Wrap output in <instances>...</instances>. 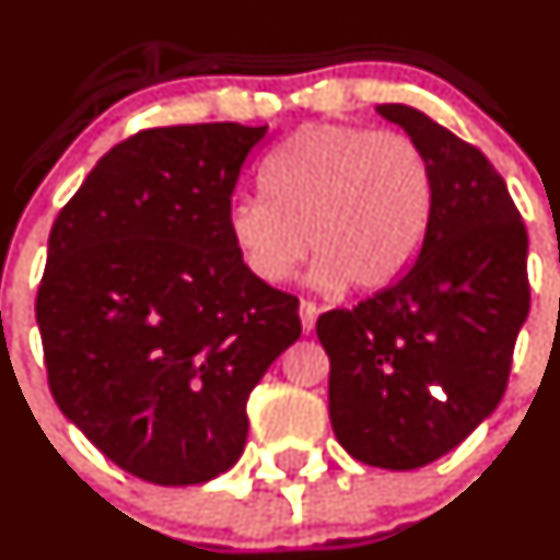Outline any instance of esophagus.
<instances>
[{
    "label": "esophagus",
    "mask_w": 560,
    "mask_h": 560,
    "mask_svg": "<svg viewBox=\"0 0 560 560\" xmlns=\"http://www.w3.org/2000/svg\"><path fill=\"white\" fill-rule=\"evenodd\" d=\"M317 315H320V306H317V304H312V302H302V304H299V317H302L304 334H310V330L315 328Z\"/></svg>",
    "instance_id": "34e87169"
}]
</instances>
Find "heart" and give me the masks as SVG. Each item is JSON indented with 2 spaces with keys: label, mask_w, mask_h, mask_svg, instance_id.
<instances>
[{
  "label": "heart",
  "mask_w": 560,
  "mask_h": 560,
  "mask_svg": "<svg viewBox=\"0 0 560 560\" xmlns=\"http://www.w3.org/2000/svg\"><path fill=\"white\" fill-rule=\"evenodd\" d=\"M264 200L232 202L226 224L243 267L261 282L291 278L315 256L323 291H376L417 258L435 184L408 136L360 125H304L261 167Z\"/></svg>",
  "instance_id": "1"
}]
</instances>
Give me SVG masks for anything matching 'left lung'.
Instances as JSON below:
<instances>
[{
  "mask_svg": "<svg viewBox=\"0 0 560 560\" xmlns=\"http://www.w3.org/2000/svg\"><path fill=\"white\" fill-rule=\"evenodd\" d=\"M424 152L435 184L422 250L393 285L317 317L328 413L347 454L417 470L459 446L508 387L526 323L528 237L486 154L427 114L376 106Z\"/></svg>",
  "mask_w": 560,
  "mask_h": 560,
  "instance_id": "8db88e82",
  "label": "left lung"
}]
</instances>
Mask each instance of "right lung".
Here are the masks:
<instances>
[{
  "mask_svg": "<svg viewBox=\"0 0 560 560\" xmlns=\"http://www.w3.org/2000/svg\"><path fill=\"white\" fill-rule=\"evenodd\" d=\"M267 125H173L125 138L47 240L37 323L47 384L117 467L206 483L240 459L250 389L302 336L299 299L240 261L226 215Z\"/></svg>",
  "mask_w": 560,
  "mask_h": 560,
  "instance_id": "obj_1",
  "label": "right lung"
}]
</instances>
